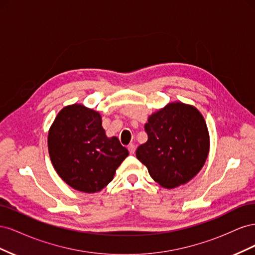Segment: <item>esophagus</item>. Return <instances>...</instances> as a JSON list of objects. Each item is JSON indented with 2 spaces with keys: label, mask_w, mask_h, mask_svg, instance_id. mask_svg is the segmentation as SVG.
I'll use <instances>...</instances> for the list:
<instances>
[{
  "label": "esophagus",
  "mask_w": 255,
  "mask_h": 255,
  "mask_svg": "<svg viewBox=\"0 0 255 255\" xmlns=\"http://www.w3.org/2000/svg\"><path fill=\"white\" fill-rule=\"evenodd\" d=\"M128 152H129V154H135V151H136V146H135V144H129L128 146Z\"/></svg>",
  "instance_id": "obj_1"
}]
</instances>
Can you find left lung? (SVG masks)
<instances>
[{"instance_id": "obj_1", "label": "left lung", "mask_w": 255, "mask_h": 255, "mask_svg": "<svg viewBox=\"0 0 255 255\" xmlns=\"http://www.w3.org/2000/svg\"><path fill=\"white\" fill-rule=\"evenodd\" d=\"M148 140L136 156L164 188L186 184L201 170L210 152L205 120L195 106L173 102L149 116Z\"/></svg>"}]
</instances>
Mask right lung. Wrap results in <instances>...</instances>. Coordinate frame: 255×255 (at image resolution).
<instances>
[{
	"instance_id": "obj_1",
	"label": "right lung",
	"mask_w": 255,
	"mask_h": 255,
	"mask_svg": "<svg viewBox=\"0 0 255 255\" xmlns=\"http://www.w3.org/2000/svg\"><path fill=\"white\" fill-rule=\"evenodd\" d=\"M48 148L61 179L88 194L111 183L128 155L117 137L106 136L101 115L82 104L68 105L58 113L49 129Z\"/></svg>"
}]
</instances>
